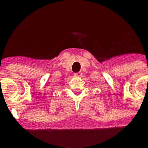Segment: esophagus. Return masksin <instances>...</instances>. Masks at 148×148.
Returning a JSON list of instances; mask_svg holds the SVG:
<instances>
[{
    "label": "esophagus",
    "instance_id": "1",
    "mask_svg": "<svg viewBox=\"0 0 148 148\" xmlns=\"http://www.w3.org/2000/svg\"><path fill=\"white\" fill-rule=\"evenodd\" d=\"M75 77H81L82 76V73L81 72H78V73H75V74H74Z\"/></svg>",
    "mask_w": 148,
    "mask_h": 148
}]
</instances>
